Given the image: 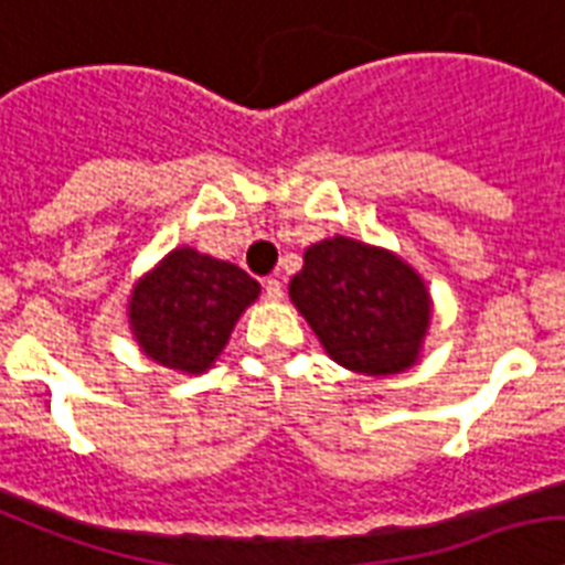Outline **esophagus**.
Wrapping results in <instances>:
<instances>
[{
  "instance_id": "obj_1",
  "label": "esophagus",
  "mask_w": 565,
  "mask_h": 565,
  "mask_svg": "<svg viewBox=\"0 0 565 565\" xmlns=\"http://www.w3.org/2000/svg\"><path fill=\"white\" fill-rule=\"evenodd\" d=\"M264 298H267V301H281L284 284L278 281V278H267V281H264Z\"/></svg>"
}]
</instances>
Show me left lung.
<instances>
[{"label":"left lung","instance_id":"left-lung-1","mask_svg":"<svg viewBox=\"0 0 565 565\" xmlns=\"http://www.w3.org/2000/svg\"><path fill=\"white\" fill-rule=\"evenodd\" d=\"M290 296L324 351L371 377L409 369L429 324V296L415 269L351 237L313 243Z\"/></svg>","mask_w":565,"mask_h":565}]
</instances>
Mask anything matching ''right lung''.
Segmentation results:
<instances>
[{
	"mask_svg": "<svg viewBox=\"0 0 565 565\" xmlns=\"http://www.w3.org/2000/svg\"><path fill=\"white\" fill-rule=\"evenodd\" d=\"M255 278L194 249H173L136 284L130 322L145 354L200 374L217 360L237 316L258 298Z\"/></svg>",
	"mask_w": 565,
	"mask_h": 565,
	"instance_id": "1",
	"label": "right lung"
}]
</instances>
